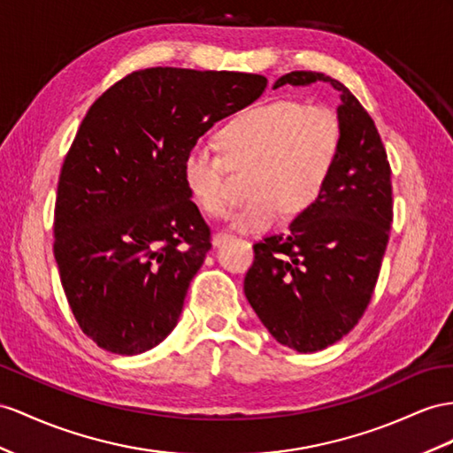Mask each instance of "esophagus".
<instances>
[{
    "label": "esophagus",
    "instance_id": "34e87169",
    "mask_svg": "<svg viewBox=\"0 0 453 453\" xmlns=\"http://www.w3.org/2000/svg\"><path fill=\"white\" fill-rule=\"evenodd\" d=\"M231 237H234V235L227 234V231H218V234H214V237H212V245L219 247V245H222V242L229 241Z\"/></svg>",
    "mask_w": 453,
    "mask_h": 453
}]
</instances>
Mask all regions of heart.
I'll list each match as a JSON object with an SVG mask.
<instances>
[{
  "mask_svg": "<svg viewBox=\"0 0 453 453\" xmlns=\"http://www.w3.org/2000/svg\"><path fill=\"white\" fill-rule=\"evenodd\" d=\"M219 153L193 145L181 176L193 201L206 214L224 216L231 206L227 166L250 170L249 203L231 216L241 231H264L281 214L308 212L326 191L342 147L339 114L326 105L291 99L260 103L235 116L218 135Z\"/></svg>",
  "mask_w": 453,
  "mask_h": 453,
  "instance_id": "obj_1",
  "label": "heart"
}]
</instances>
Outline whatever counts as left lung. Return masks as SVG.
<instances>
[{
  "instance_id": "left-lung-1",
  "label": "left lung",
  "mask_w": 453,
  "mask_h": 453,
  "mask_svg": "<svg viewBox=\"0 0 453 453\" xmlns=\"http://www.w3.org/2000/svg\"><path fill=\"white\" fill-rule=\"evenodd\" d=\"M329 82L341 91L342 147L321 199L287 235L254 242L245 295L272 337L296 352H318L350 333L379 280L392 224V181L385 145L362 103L339 80L311 71L285 84Z\"/></svg>"
}]
</instances>
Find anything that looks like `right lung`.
<instances>
[{
	"mask_svg": "<svg viewBox=\"0 0 453 453\" xmlns=\"http://www.w3.org/2000/svg\"><path fill=\"white\" fill-rule=\"evenodd\" d=\"M265 86L260 74L155 66L89 107L57 185L53 254L80 329L103 350L142 354L176 327L212 247L183 157Z\"/></svg>",
	"mask_w": 453,
	"mask_h": 453,
	"instance_id": "obj_1",
	"label": "right lung"
}]
</instances>
